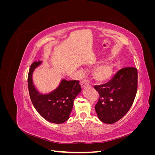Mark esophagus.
Listing matches in <instances>:
<instances>
[{
    "instance_id": "34e87169",
    "label": "esophagus",
    "mask_w": 155,
    "mask_h": 155,
    "mask_svg": "<svg viewBox=\"0 0 155 155\" xmlns=\"http://www.w3.org/2000/svg\"><path fill=\"white\" fill-rule=\"evenodd\" d=\"M80 85H81V88H84L85 87H87V86L88 85V83L85 80H84V81H83L82 82H81Z\"/></svg>"
}]
</instances>
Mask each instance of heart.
Segmentation results:
<instances>
[{"mask_svg": "<svg viewBox=\"0 0 155 155\" xmlns=\"http://www.w3.org/2000/svg\"><path fill=\"white\" fill-rule=\"evenodd\" d=\"M116 68V64L113 61H107L97 66L92 72V77L95 81L99 83H104L113 76ZM79 75L83 74V70H78Z\"/></svg>", "mask_w": 155, "mask_h": 155, "instance_id": "obj_1", "label": "heart"}]
</instances>
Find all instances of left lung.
Instances as JSON below:
<instances>
[{
  "label": "left lung",
  "mask_w": 155,
  "mask_h": 155,
  "mask_svg": "<svg viewBox=\"0 0 155 155\" xmlns=\"http://www.w3.org/2000/svg\"><path fill=\"white\" fill-rule=\"evenodd\" d=\"M137 87L138 72L133 67L121 69L110 81L94 86L100 94L95 106L100 120L112 124L122 118L133 104Z\"/></svg>",
  "instance_id": "obj_1"
}]
</instances>
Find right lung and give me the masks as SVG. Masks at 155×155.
<instances>
[{
	"mask_svg": "<svg viewBox=\"0 0 155 155\" xmlns=\"http://www.w3.org/2000/svg\"><path fill=\"white\" fill-rule=\"evenodd\" d=\"M42 61L33 63L28 76V85L30 99L37 112L50 123L60 124L68 120L73 108L74 101L81 91L79 81L62 79L58 87L43 94L38 91L33 81L32 76Z\"/></svg>",
	"mask_w": 155,
	"mask_h": 155,
	"instance_id": "right-lung-1",
	"label": "right lung"
}]
</instances>
